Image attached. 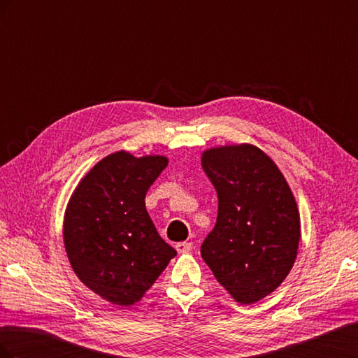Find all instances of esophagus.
I'll return each instance as SVG.
<instances>
[{"label":"esophagus","instance_id":"obj_1","mask_svg":"<svg viewBox=\"0 0 358 358\" xmlns=\"http://www.w3.org/2000/svg\"><path fill=\"white\" fill-rule=\"evenodd\" d=\"M176 251L179 254L189 252V251H192V243L191 242H179V243H176Z\"/></svg>","mask_w":358,"mask_h":358}]
</instances>
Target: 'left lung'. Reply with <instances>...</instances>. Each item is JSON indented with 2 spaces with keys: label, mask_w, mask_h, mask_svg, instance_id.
<instances>
[{
  "label": "left lung",
  "mask_w": 358,
  "mask_h": 358,
  "mask_svg": "<svg viewBox=\"0 0 358 358\" xmlns=\"http://www.w3.org/2000/svg\"><path fill=\"white\" fill-rule=\"evenodd\" d=\"M206 175L218 194V218L201 257L236 301L275 291L297 257L300 218L282 173L252 145L206 150Z\"/></svg>",
  "instance_id": "left-lung-1"
}]
</instances>
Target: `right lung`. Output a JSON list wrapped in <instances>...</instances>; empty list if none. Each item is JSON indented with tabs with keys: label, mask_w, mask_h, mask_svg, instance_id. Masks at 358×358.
Returning a JSON list of instances; mask_svg holds the SVG:
<instances>
[{
	"label": "right lung",
	"mask_w": 358,
	"mask_h": 358,
	"mask_svg": "<svg viewBox=\"0 0 358 358\" xmlns=\"http://www.w3.org/2000/svg\"><path fill=\"white\" fill-rule=\"evenodd\" d=\"M166 167L164 157L112 154L82 179L67 206L64 243L74 273L113 305L138 301L176 255L145 206Z\"/></svg>",
	"instance_id": "obj_1"
}]
</instances>
